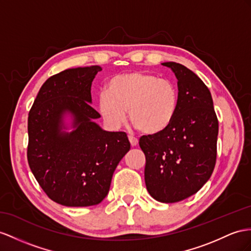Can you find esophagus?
Instances as JSON below:
<instances>
[{
  "label": "esophagus",
  "mask_w": 251,
  "mask_h": 251,
  "mask_svg": "<svg viewBox=\"0 0 251 251\" xmlns=\"http://www.w3.org/2000/svg\"><path fill=\"white\" fill-rule=\"evenodd\" d=\"M128 140H129V142H130V144H131V146H132V147H133V146H137V145H138V143H139L138 139H137V138H134V137H132V136H129V137H128Z\"/></svg>",
  "instance_id": "obj_1"
}]
</instances>
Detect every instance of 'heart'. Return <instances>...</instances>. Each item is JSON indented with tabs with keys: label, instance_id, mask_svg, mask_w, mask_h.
<instances>
[{
	"label": "heart",
	"instance_id": "b5f03b06",
	"mask_svg": "<svg viewBox=\"0 0 251 251\" xmlns=\"http://www.w3.org/2000/svg\"><path fill=\"white\" fill-rule=\"evenodd\" d=\"M127 110L134 128L146 134L168 130L178 110V92L169 80L144 72L115 76L99 96V111L107 126L118 129Z\"/></svg>",
	"mask_w": 251,
	"mask_h": 251
}]
</instances>
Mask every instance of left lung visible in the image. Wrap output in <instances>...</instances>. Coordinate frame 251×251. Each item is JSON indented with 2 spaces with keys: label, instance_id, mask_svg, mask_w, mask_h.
I'll list each match as a JSON object with an SVG mask.
<instances>
[{
  "label": "left lung",
  "instance_id": "left-lung-1",
  "mask_svg": "<svg viewBox=\"0 0 251 251\" xmlns=\"http://www.w3.org/2000/svg\"><path fill=\"white\" fill-rule=\"evenodd\" d=\"M177 78L178 110L168 130L140 138L144 178L160 202L181 201L207 182L216 162L218 121L208 87L187 67L163 62Z\"/></svg>",
  "mask_w": 251,
  "mask_h": 251
}]
</instances>
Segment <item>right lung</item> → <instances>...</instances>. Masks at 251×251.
Masks as SVG:
<instances>
[{
    "label": "right lung",
    "instance_id": "add662e5",
    "mask_svg": "<svg viewBox=\"0 0 251 251\" xmlns=\"http://www.w3.org/2000/svg\"><path fill=\"white\" fill-rule=\"evenodd\" d=\"M100 66L68 69L50 76L28 113L27 160L31 173L53 201L89 207L102 201L114 170L130 150L123 131H106L94 120L91 85ZM73 118L71 133L63 118Z\"/></svg>",
    "mask_w": 251,
    "mask_h": 251
}]
</instances>
